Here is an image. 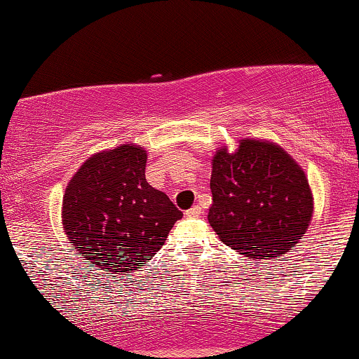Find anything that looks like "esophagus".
<instances>
[{
	"mask_svg": "<svg viewBox=\"0 0 359 359\" xmlns=\"http://www.w3.org/2000/svg\"><path fill=\"white\" fill-rule=\"evenodd\" d=\"M201 212H203V209H201L199 205H194V208L185 211V216H187V217H197V216H201Z\"/></svg>",
	"mask_w": 359,
	"mask_h": 359,
	"instance_id": "obj_1",
	"label": "esophagus"
}]
</instances>
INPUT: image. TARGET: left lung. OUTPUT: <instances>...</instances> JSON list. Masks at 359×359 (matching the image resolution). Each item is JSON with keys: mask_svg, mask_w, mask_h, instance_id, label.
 <instances>
[{"mask_svg": "<svg viewBox=\"0 0 359 359\" xmlns=\"http://www.w3.org/2000/svg\"><path fill=\"white\" fill-rule=\"evenodd\" d=\"M211 192L209 224L226 246L255 259H273L297 245L314 211L302 168L259 140H241L234 154L217 150Z\"/></svg>", "mask_w": 359, "mask_h": 359, "instance_id": "left-lung-1", "label": "left lung"}]
</instances>
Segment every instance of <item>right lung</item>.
<instances>
[{
  "label": "right lung",
  "instance_id": "obj_1",
  "mask_svg": "<svg viewBox=\"0 0 359 359\" xmlns=\"http://www.w3.org/2000/svg\"><path fill=\"white\" fill-rule=\"evenodd\" d=\"M145 165V150L126 143L90 156L69 182L62 224L88 265L131 277L182 217L167 194L147 182Z\"/></svg>",
  "mask_w": 359,
  "mask_h": 359
}]
</instances>
